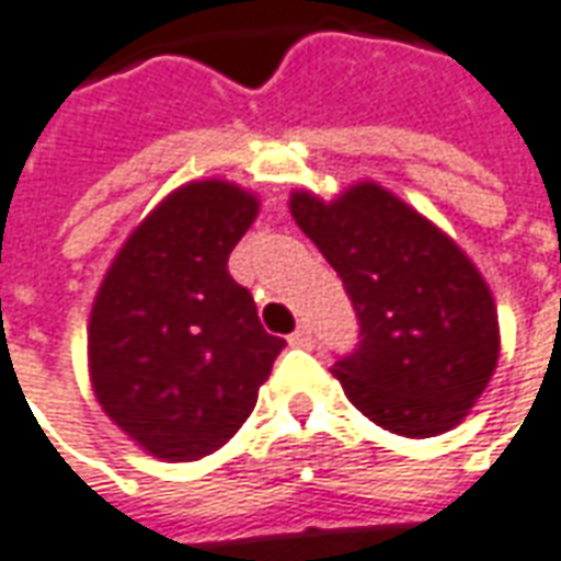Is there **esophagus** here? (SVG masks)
I'll use <instances>...</instances> for the list:
<instances>
[{
    "label": "esophagus",
    "mask_w": 561,
    "mask_h": 561,
    "mask_svg": "<svg viewBox=\"0 0 561 561\" xmlns=\"http://www.w3.org/2000/svg\"><path fill=\"white\" fill-rule=\"evenodd\" d=\"M288 344L300 346V350H310L312 346V331L310 325H297V331L288 337Z\"/></svg>",
    "instance_id": "esophagus-1"
}]
</instances>
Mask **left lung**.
I'll list each match as a JSON object with an SVG mask.
<instances>
[{
	"label": "left lung",
	"instance_id": "1",
	"mask_svg": "<svg viewBox=\"0 0 561 561\" xmlns=\"http://www.w3.org/2000/svg\"><path fill=\"white\" fill-rule=\"evenodd\" d=\"M291 215L356 310L359 344L331 365L346 399L411 439L463 421L501 353L497 310L470 257L377 184L331 205L295 193Z\"/></svg>",
	"mask_w": 561,
	"mask_h": 561
}]
</instances>
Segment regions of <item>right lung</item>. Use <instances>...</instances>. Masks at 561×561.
<instances>
[{
	"mask_svg": "<svg viewBox=\"0 0 561 561\" xmlns=\"http://www.w3.org/2000/svg\"><path fill=\"white\" fill-rule=\"evenodd\" d=\"M254 215L239 186H181L137 227L98 291L91 383L150 455L199 460L232 439L285 346L227 270Z\"/></svg>",
	"mask_w": 561,
	"mask_h": 561,
	"instance_id": "right-lung-1",
	"label": "right lung"
}]
</instances>
